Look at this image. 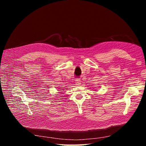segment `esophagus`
<instances>
[{
	"label": "esophagus",
	"mask_w": 146,
	"mask_h": 146,
	"mask_svg": "<svg viewBox=\"0 0 146 146\" xmlns=\"http://www.w3.org/2000/svg\"><path fill=\"white\" fill-rule=\"evenodd\" d=\"M81 83V80L80 79H76V80H75V83H76V85H79Z\"/></svg>",
	"instance_id": "esophagus-1"
}]
</instances>
